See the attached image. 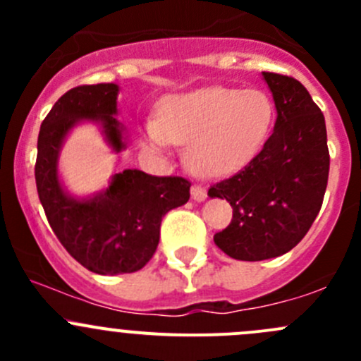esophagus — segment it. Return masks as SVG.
Here are the masks:
<instances>
[{
  "label": "esophagus",
  "mask_w": 361,
  "mask_h": 361,
  "mask_svg": "<svg viewBox=\"0 0 361 361\" xmlns=\"http://www.w3.org/2000/svg\"><path fill=\"white\" fill-rule=\"evenodd\" d=\"M192 199H194L195 202H202L207 199V192L204 190L202 187H199V185H195V187H192Z\"/></svg>",
  "instance_id": "1"
}]
</instances>
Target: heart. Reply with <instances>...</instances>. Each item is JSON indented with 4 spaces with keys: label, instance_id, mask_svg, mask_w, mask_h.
Listing matches in <instances>:
<instances>
[{
    "label": "heart",
    "instance_id": "b5f03b06",
    "mask_svg": "<svg viewBox=\"0 0 361 361\" xmlns=\"http://www.w3.org/2000/svg\"><path fill=\"white\" fill-rule=\"evenodd\" d=\"M274 101L260 89L206 87L162 99L141 126L145 150L169 154L188 145L187 164L201 178L239 173L260 154L274 127Z\"/></svg>",
    "mask_w": 361,
    "mask_h": 361
}]
</instances>
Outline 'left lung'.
<instances>
[{
  "label": "left lung",
  "instance_id": "obj_1",
  "mask_svg": "<svg viewBox=\"0 0 361 361\" xmlns=\"http://www.w3.org/2000/svg\"><path fill=\"white\" fill-rule=\"evenodd\" d=\"M262 78L278 113L274 130L245 169L207 192L234 209L214 243L246 262L276 258L302 241L322 209L330 169L325 116L307 89L278 73Z\"/></svg>",
  "mask_w": 361,
  "mask_h": 361
}]
</instances>
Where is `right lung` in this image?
<instances>
[{"instance_id":"1","label":"right lung","mask_w":361,"mask_h":361,"mask_svg":"<svg viewBox=\"0 0 361 361\" xmlns=\"http://www.w3.org/2000/svg\"><path fill=\"white\" fill-rule=\"evenodd\" d=\"M116 83L68 90L39 127L36 188L49 224L76 262L103 276L136 272L154 257L166 213L187 204L190 183L178 176H150L140 169L115 173L108 187L73 195L59 173V155L69 133L96 123L111 152L127 148L126 127L116 120Z\"/></svg>"}]
</instances>
